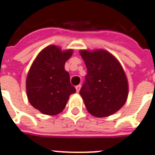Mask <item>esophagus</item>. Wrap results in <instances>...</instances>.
Here are the masks:
<instances>
[{
    "label": "esophagus",
    "instance_id": "1",
    "mask_svg": "<svg viewBox=\"0 0 155 155\" xmlns=\"http://www.w3.org/2000/svg\"><path fill=\"white\" fill-rule=\"evenodd\" d=\"M81 87H82V86H81V85L76 86V91H77V92H79V91H80V89H81Z\"/></svg>",
    "mask_w": 155,
    "mask_h": 155
}]
</instances>
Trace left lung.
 Here are the masks:
<instances>
[{"label": "left lung", "instance_id": "left-lung-1", "mask_svg": "<svg viewBox=\"0 0 155 155\" xmlns=\"http://www.w3.org/2000/svg\"><path fill=\"white\" fill-rule=\"evenodd\" d=\"M87 67L80 95L88 112L96 117L112 115L124 106L128 82L119 61L106 50H81Z\"/></svg>", "mask_w": 155, "mask_h": 155}]
</instances>
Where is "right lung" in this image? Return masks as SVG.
Segmentation results:
<instances>
[{
  "instance_id": "obj_1",
  "label": "right lung",
  "mask_w": 155,
  "mask_h": 155,
  "mask_svg": "<svg viewBox=\"0 0 155 155\" xmlns=\"http://www.w3.org/2000/svg\"><path fill=\"white\" fill-rule=\"evenodd\" d=\"M72 49L62 51L55 45L44 48L36 57L26 78L27 97L35 109L54 116L63 111L69 96L76 92L64 68Z\"/></svg>"
}]
</instances>
